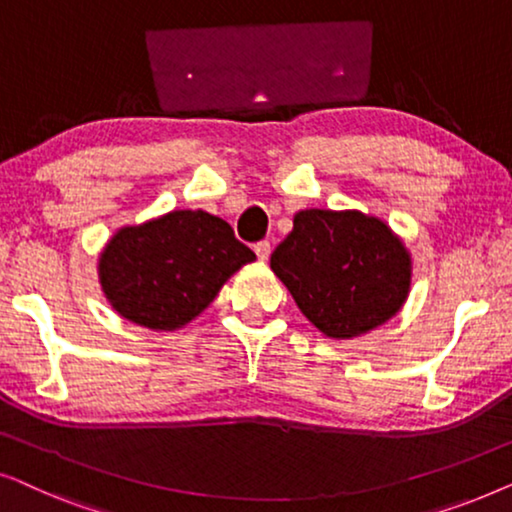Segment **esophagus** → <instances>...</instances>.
<instances>
[{"instance_id": "34e87169", "label": "esophagus", "mask_w": 512, "mask_h": 512, "mask_svg": "<svg viewBox=\"0 0 512 512\" xmlns=\"http://www.w3.org/2000/svg\"><path fill=\"white\" fill-rule=\"evenodd\" d=\"M254 251H256L258 261H268V256H270V242H268V240L256 242V244H254Z\"/></svg>"}]
</instances>
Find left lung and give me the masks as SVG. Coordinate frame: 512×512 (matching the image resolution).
I'll use <instances>...</instances> for the list:
<instances>
[{"label": "left lung", "instance_id": "left-lung-1", "mask_svg": "<svg viewBox=\"0 0 512 512\" xmlns=\"http://www.w3.org/2000/svg\"><path fill=\"white\" fill-rule=\"evenodd\" d=\"M270 268L328 338H354L401 310L410 256L375 216L305 209L272 251Z\"/></svg>", "mask_w": 512, "mask_h": 512}]
</instances>
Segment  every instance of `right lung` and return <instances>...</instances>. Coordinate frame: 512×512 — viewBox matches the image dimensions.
I'll use <instances>...</instances> for the list:
<instances>
[{
	"mask_svg": "<svg viewBox=\"0 0 512 512\" xmlns=\"http://www.w3.org/2000/svg\"><path fill=\"white\" fill-rule=\"evenodd\" d=\"M256 258L219 216L179 209L111 237L100 282L121 317L174 331L205 310L223 282Z\"/></svg>",
	"mask_w": 512,
	"mask_h": 512,
	"instance_id": "1",
	"label": "right lung"
}]
</instances>
